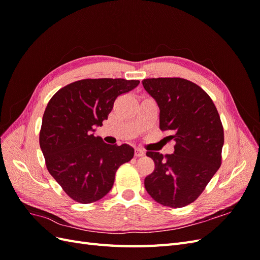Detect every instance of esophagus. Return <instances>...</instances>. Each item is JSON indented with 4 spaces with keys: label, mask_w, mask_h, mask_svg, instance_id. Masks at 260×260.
I'll return each mask as SVG.
<instances>
[{
    "label": "esophagus",
    "mask_w": 260,
    "mask_h": 260,
    "mask_svg": "<svg viewBox=\"0 0 260 260\" xmlns=\"http://www.w3.org/2000/svg\"><path fill=\"white\" fill-rule=\"evenodd\" d=\"M144 151L142 148H136V151H135V156L136 157H142V156H144Z\"/></svg>",
    "instance_id": "34e87169"
}]
</instances>
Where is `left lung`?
<instances>
[{
	"label": "left lung",
	"mask_w": 260,
	"mask_h": 260,
	"mask_svg": "<svg viewBox=\"0 0 260 260\" xmlns=\"http://www.w3.org/2000/svg\"><path fill=\"white\" fill-rule=\"evenodd\" d=\"M159 107V128L175 140L174 154L148 151L155 169L144 180L147 193L171 208L198 200L221 166L223 127L208 94L183 78H152L142 81Z\"/></svg>",
	"instance_id": "1"
}]
</instances>
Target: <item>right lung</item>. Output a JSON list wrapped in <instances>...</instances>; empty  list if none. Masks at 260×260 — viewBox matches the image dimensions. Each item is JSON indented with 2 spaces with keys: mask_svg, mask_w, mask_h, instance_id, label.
<instances>
[{
  "mask_svg": "<svg viewBox=\"0 0 260 260\" xmlns=\"http://www.w3.org/2000/svg\"><path fill=\"white\" fill-rule=\"evenodd\" d=\"M139 83L112 78L78 80L59 89L48 103L39 142L51 176L75 202L104 198L117 169L135 155L130 145L106 144L92 132L107 119L116 99Z\"/></svg>",
  "mask_w": 260,
  "mask_h": 260,
  "instance_id": "right-lung-1",
  "label": "right lung"
}]
</instances>
